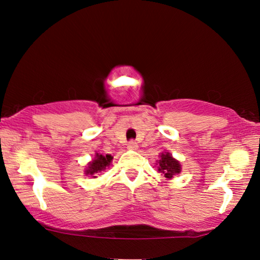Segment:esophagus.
<instances>
[{"instance_id": "obj_1", "label": "esophagus", "mask_w": 260, "mask_h": 260, "mask_svg": "<svg viewBox=\"0 0 260 260\" xmlns=\"http://www.w3.org/2000/svg\"><path fill=\"white\" fill-rule=\"evenodd\" d=\"M127 148H128L129 150H136V149L139 148V146H138V143L135 142V141L132 140V141H129L128 144H127Z\"/></svg>"}]
</instances>
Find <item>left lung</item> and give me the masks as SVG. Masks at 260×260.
<instances>
[{
	"mask_svg": "<svg viewBox=\"0 0 260 260\" xmlns=\"http://www.w3.org/2000/svg\"><path fill=\"white\" fill-rule=\"evenodd\" d=\"M160 157V160L158 162V172L164 174V177L167 179H172L173 175L180 173L181 166L169 152L161 153Z\"/></svg>",
	"mask_w": 260,
	"mask_h": 260,
	"instance_id": "8db88e82",
	"label": "left lung"
}]
</instances>
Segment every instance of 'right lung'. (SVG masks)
Listing matches in <instances>:
<instances>
[{"instance_id": "right-lung-1", "label": "right lung", "mask_w": 260, "mask_h": 260, "mask_svg": "<svg viewBox=\"0 0 260 260\" xmlns=\"http://www.w3.org/2000/svg\"><path fill=\"white\" fill-rule=\"evenodd\" d=\"M111 160H112L111 155L102 156V155H99V153H96L95 159L91 162H89V165H88V169L86 170V174L94 175L95 173L101 172V171H104L110 164H111Z\"/></svg>"}]
</instances>
